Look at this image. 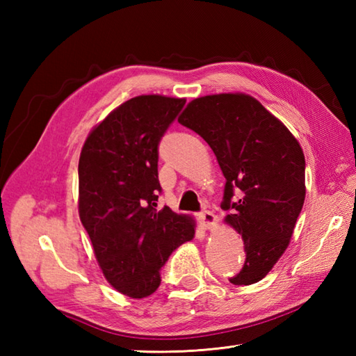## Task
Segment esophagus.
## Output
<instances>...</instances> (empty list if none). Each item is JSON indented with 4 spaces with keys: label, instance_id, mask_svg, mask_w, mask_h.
<instances>
[{
    "label": "esophagus",
    "instance_id": "1",
    "mask_svg": "<svg viewBox=\"0 0 356 356\" xmlns=\"http://www.w3.org/2000/svg\"><path fill=\"white\" fill-rule=\"evenodd\" d=\"M199 220L205 229H214L217 225V218L213 213H211V211H203V213H200Z\"/></svg>",
    "mask_w": 356,
    "mask_h": 356
}]
</instances>
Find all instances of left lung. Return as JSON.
<instances>
[{
	"label": "left lung",
	"mask_w": 356,
	"mask_h": 356,
	"mask_svg": "<svg viewBox=\"0 0 356 356\" xmlns=\"http://www.w3.org/2000/svg\"><path fill=\"white\" fill-rule=\"evenodd\" d=\"M179 124L207 140L226 179L222 208L231 214L225 222L241 234L246 252L243 268L229 282H260L289 246L303 208V149L282 120L245 93L197 97Z\"/></svg>",
	"instance_id": "1"
}]
</instances>
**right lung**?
Instances as JSON below:
<instances>
[{
	"mask_svg": "<svg viewBox=\"0 0 356 356\" xmlns=\"http://www.w3.org/2000/svg\"><path fill=\"white\" fill-rule=\"evenodd\" d=\"M184 105L161 95L131 97L90 131L81 151V222L104 277L131 298L156 292L161 268L195 234L190 216L156 203L159 142Z\"/></svg>",
	"mask_w": 356,
	"mask_h": 356,
	"instance_id": "add662e5",
	"label": "right lung"
}]
</instances>
